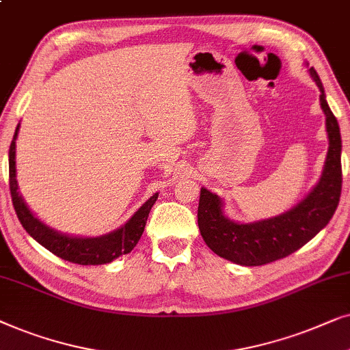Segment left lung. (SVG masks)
Listing matches in <instances>:
<instances>
[{
  "label": "left lung",
  "instance_id": "left-lung-1",
  "mask_svg": "<svg viewBox=\"0 0 350 350\" xmlns=\"http://www.w3.org/2000/svg\"><path fill=\"white\" fill-rule=\"evenodd\" d=\"M320 90V105L327 116L328 153L319 184L299 204L280 216L239 224L222 213V200L200 190L198 229L204 243L221 258L240 265H264L283 259L304 246L323 229L336 211L342 187L341 133L336 116L325 99V90L314 67L309 68Z\"/></svg>",
  "mask_w": 350,
  "mask_h": 350
}]
</instances>
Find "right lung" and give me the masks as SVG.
I'll list each match as a JSON object with an SVG mask.
<instances>
[{"mask_svg": "<svg viewBox=\"0 0 350 350\" xmlns=\"http://www.w3.org/2000/svg\"><path fill=\"white\" fill-rule=\"evenodd\" d=\"M18 131V124L14 133L11 147H9V189H11L12 204L16 214L21 221L22 227L33 239L43 245L51 253L59 256L60 259L68 260L80 265H99L109 264L121 254L131 253L134 246L137 245L139 239L142 237L144 227H146L148 213L153 204H155L158 193L153 195L137 209L136 214L120 227L118 230L110 232V234L96 237V239H83V237H70L49 229L46 224L36 219L21 195L17 192L16 180V137Z\"/></svg>", "mask_w": 350, "mask_h": 350, "instance_id": "obj_1", "label": "right lung"}]
</instances>
